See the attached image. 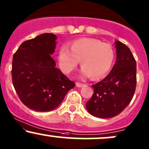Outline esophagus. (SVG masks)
Wrapping results in <instances>:
<instances>
[{
    "label": "esophagus",
    "instance_id": "34e87169",
    "mask_svg": "<svg viewBox=\"0 0 149 149\" xmlns=\"http://www.w3.org/2000/svg\"><path fill=\"white\" fill-rule=\"evenodd\" d=\"M76 86H77V87L81 88V87L84 86H85V84H81V83H79V82H76Z\"/></svg>",
    "mask_w": 149,
    "mask_h": 149
}]
</instances>
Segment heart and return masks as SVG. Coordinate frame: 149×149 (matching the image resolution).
<instances>
[{
  "label": "heart",
  "mask_w": 149,
  "mask_h": 149,
  "mask_svg": "<svg viewBox=\"0 0 149 149\" xmlns=\"http://www.w3.org/2000/svg\"><path fill=\"white\" fill-rule=\"evenodd\" d=\"M114 60V51L109 43L93 38H81L67 46H62L58 53L60 68L69 73L77 67L80 61L84 76L93 79L104 76L111 68Z\"/></svg>",
  "instance_id": "b5f03b06"
}]
</instances>
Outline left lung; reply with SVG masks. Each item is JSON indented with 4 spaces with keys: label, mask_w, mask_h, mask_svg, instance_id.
<instances>
[{
    "label": "left lung",
    "mask_w": 149,
    "mask_h": 149,
    "mask_svg": "<svg viewBox=\"0 0 149 149\" xmlns=\"http://www.w3.org/2000/svg\"><path fill=\"white\" fill-rule=\"evenodd\" d=\"M116 61L102 81L92 85L93 93L86 104L93 116L109 118L120 113L129 104L136 86V62L128 46L115 41Z\"/></svg>",
    "instance_id": "1"
}]
</instances>
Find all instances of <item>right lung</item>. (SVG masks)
<instances>
[{"mask_svg":"<svg viewBox=\"0 0 149 149\" xmlns=\"http://www.w3.org/2000/svg\"><path fill=\"white\" fill-rule=\"evenodd\" d=\"M56 39L53 33L38 36L22 43L13 57L14 88L21 102L36 111L56 109L75 86L73 81L56 68L51 57Z\"/></svg>","mask_w":149,"mask_h":149,"instance_id":"obj_1","label":"right lung"}]
</instances>
